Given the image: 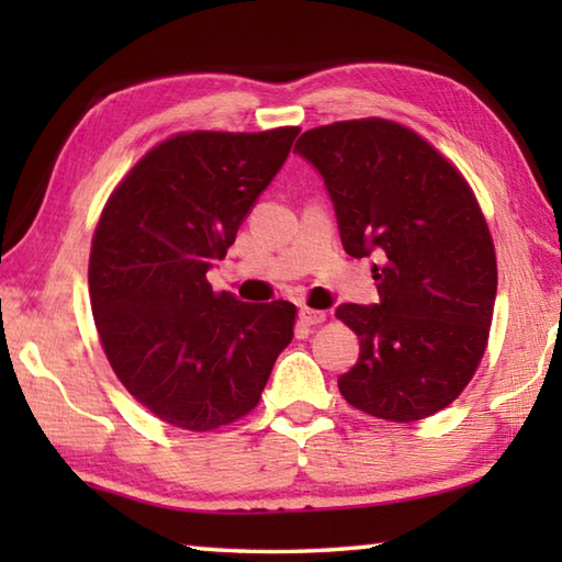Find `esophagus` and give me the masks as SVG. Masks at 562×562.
<instances>
[{
    "label": "esophagus",
    "instance_id": "34e87169",
    "mask_svg": "<svg viewBox=\"0 0 562 562\" xmlns=\"http://www.w3.org/2000/svg\"><path fill=\"white\" fill-rule=\"evenodd\" d=\"M327 319V315L322 310H312V307H300V322L302 325H307V327H312V325H319V322H325Z\"/></svg>",
    "mask_w": 562,
    "mask_h": 562
}]
</instances>
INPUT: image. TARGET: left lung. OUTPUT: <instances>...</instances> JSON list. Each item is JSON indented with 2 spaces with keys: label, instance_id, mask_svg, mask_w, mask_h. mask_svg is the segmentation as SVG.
<instances>
[{
  "label": "left lung",
  "instance_id": "obj_1",
  "mask_svg": "<svg viewBox=\"0 0 562 562\" xmlns=\"http://www.w3.org/2000/svg\"><path fill=\"white\" fill-rule=\"evenodd\" d=\"M351 258L376 255L379 304H339L359 361L339 392L369 416L418 422L459 398L488 345L496 247L471 186L416 131L386 119L304 131Z\"/></svg>",
  "mask_w": 562,
  "mask_h": 562
}]
</instances>
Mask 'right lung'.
Returning <instances> with one entry per match:
<instances>
[{"label":"right lung","mask_w":562,"mask_h":562,"mask_svg":"<svg viewBox=\"0 0 562 562\" xmlns=\"http://www.w3.org/2000/svg\"><path fill=\"white\" fill-rule=\"evenodd\" d=\"M297 133H176L103 205L89 258L93 322L119 382L160 422L213 431L250 414L292 341V302H240L215 292L205 272Z\"/></svg>","instance_id":"1"}]
</instances>
